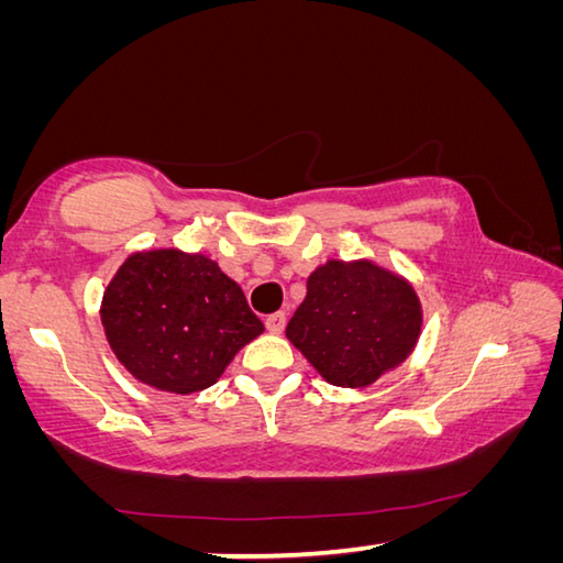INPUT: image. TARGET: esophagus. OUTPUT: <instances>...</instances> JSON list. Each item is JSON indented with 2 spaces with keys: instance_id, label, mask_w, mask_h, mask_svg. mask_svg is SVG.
<instances>
[{
  "instance_id": "34e87169",
  "label": "esophagus",
  "mask_w": 563,
  "mask_h": 563,
  "mask_svg": "<svg viewBox=\"0 0 563 563\" xmlns=\"http://www.w3.org/2000/svg\"><path fill=\"white\" fill-rule=\"evenodd\" d=\"M265 328H268L273 335H280L285 330V312H273V316L265 318Z\"/></svg>"
}]
</instances>
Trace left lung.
Segmentation results:
<instances>
[{"mask_svg":"<svg viewBox=\"0 0 563 563\" xmlns=\"http://www.w3.org/2000/svg\"><path fill=\"white\" fill-rule=\"evenodd\" d=\"M422 332L412 283L367 258L318 265L285 335L335 387H369L402 365Z\"/></svg>","mask_w":563,"mask_h":563,"instance_id":"8db88e82","label":"left lung"}]
</instances>
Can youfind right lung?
I'll return each mask as SVG.
<instances>
[{"label": "right lung", "instance_id": "right-lung-1", "mask_svg": "<svg viewBox=\"0 0 563 563\" xmlns=\"http://www.w3.org/2000/svg\"><path fill=\"white\" fill-rule=\"evenodd\" d=\"M99 312L121 365L139 383L174 395L216 385L238 350L265 330L216 261L178 247L129 255Z\"/></svg>", "mask_w": 563, "mask_h": 563}]
</instances>
